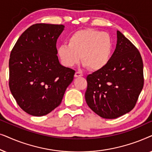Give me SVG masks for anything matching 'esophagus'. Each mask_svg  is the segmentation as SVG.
<instances>
[{
  "label": "esophagus",
  "instance_id": "esophagus-1",
  "mask_svg": "<svg viewBox=\"0 0 152 152\" xmlns=\"http://www.w3.org/2000/svg\"><path fill=\"white\" fill-rule=\"evenodd\" d=\"M83 74L81 72H76L75 74V77H82Z\"/></svg>",
  "mask_w": 152,
  "mask_h": 152
}]
</instances>
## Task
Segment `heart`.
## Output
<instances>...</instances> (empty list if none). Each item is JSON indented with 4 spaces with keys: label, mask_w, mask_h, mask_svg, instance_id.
Instances as JSON below:
<instances>
[{
    "label": "heart",
    "mask_w": 152,
    "mask_h": 152,
    "mask_svg": "<svg viewBox=\"0 0 152 152\" xmlns=\"http://www.w3.org/2000/svg\"><path fill=\"white\" fill-rule=\"evenodd\" d=\"M113 42L107 32L83 29L73 33L68 40V45H60L57 55L64 66L73 67L81 59L84 66L93 71L100 70L107 66L111 58Z\"/></svg>",
    "instance_id": "heart-1"
}]
</instances>
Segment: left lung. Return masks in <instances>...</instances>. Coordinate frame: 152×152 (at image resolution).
<instances>
[{
	"mask_svg": "<svg viewBox=\"0 0 152 152\" xmlns=\"http://www.w3.org/2000/svg\"><path fill=\"white\" fill-rule=\"evenodd\" d=\"M85 99L90 109L115 119L134 109L143 88V63L138 49L120 31L117 44L104 68L88 75Z\"/></svg>",
	"mask_w": 152,
	"mask_h": 152,
	"instance_id": "1",
	"label": "left lung"
}]
</instances>
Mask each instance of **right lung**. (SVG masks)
Returning <instances> with one entry per match:
<instances>
[{
  "instance_id": "obj_1",
  "label": "right lung",
  "mask_w": 152,
  "mask_h": 152,
  "mask_svg": "<svg viewBox=\"0 0 152 152\" xmlns=\"http://www.w3.org/2000/svg\"><path fill=\"white\" fill-rule=\"evenodd\" d=\"M63 25L37 23L16 41L9 61V86L27 113L42 116L61 104L75 71L59 63L56 43Z\"/></svg>"
}]
</instances>
